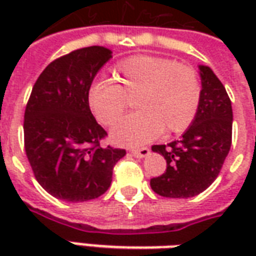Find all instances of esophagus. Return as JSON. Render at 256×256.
I'll use <instances>...</instances> for the list:
<instances>
[{
  "label": "esophagus",
  "mask_w": 256,
  "mask_h": 256,
  "mask_svg": "<svg viewBox=\"0 0 256 256\" xmlns=\"http://www.w3.org/2000/svg\"><path fill=\"white\" fill-rule=\"evenodd\" d=\"M132 155H134L136 158H145V156H148L150 154V148H140V150H132Z\"/></svg>",
  "instance_id": "1"
}]
</instances>
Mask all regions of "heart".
<instances>
[{"instance_id": "b5f03b06", "label": "heart", "mask_w": 256, "mask_h": 256, "mask_svg": "<svg viewBox=\"0 0 256 256\" xmlns=\"http://www.w3.org/2000/svg\"><path fill=\"white\" fill-rule=\"evenodd\" d=\"M118 84L96 82L88 92V104L106 126L116 123L136 96L134 112L118 123L112 140L119 145H141L167 134L182 133L192 124L200 106L198 74L185 64L150 54L123 58L112 68Z\"/></svg>"}]
</instances>
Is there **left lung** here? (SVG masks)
<instances>
[{"label":"left lung","instance_id":"8db88e82","mask_svg":"<svg viewBox=\"0 0 256 256\" xmlns=\"http://www.w3.org/2000/svg\"><path fill=\"white\" fill-rule=\"evenodd\" d=\"M198 74L202 97L192 124L177 141L152 146L167 163L166 172L150 180V188L163 198H188L206 190L218 177L230 150V98L211 68L198 66Z\"/></svg>","mask_w":256,"mask_h":256}]
</instances>
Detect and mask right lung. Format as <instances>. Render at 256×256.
Masks as SVG:
<instances>
[{
    "label": "right lung",
    "mask_w": 256,
    "mask_h": 256,
    "mask_svg": "<svg viewBox=\"0 0 256 256\" xmlns=\"http://www.w3.org/2000/svg\"><path fill=\"white\" fill-rule=\"evenodd\" d=\"M112 58L104 46L76 49L38 76L24 112V150L36 181L66 202H88L110 188L124 150L104 146L106 132L88 104V92Z\"/></svg>",
    "instance_id": "right-lung-1"
}]
</instances>
